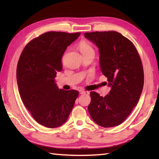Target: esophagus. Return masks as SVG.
I'll return each instance as SVG.
<instances>
[{"label": "esophagus", "mask_w": 159, "mask_h": 159, "mask_svg": "<svg viewBox=\"0 0 159 159\" xmlns=\"http://www.w3.org/2000/svg\"><path fill=\"white\" fill-rule=\"evenodd\" d=\"M80 93L82 94V95H83V94H85V95H88L89 93L88 92H86V91H80Z\"/></svg>", "instance_id": "obj_1"}]
</instances>
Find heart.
<instances>
[{
	"instance_id": "b5f03b06",
	"label": "heart",
	"mask_w": 159,
	"mask_h": 159,
	"mask_svg": "<svg viewBox=\"0 0 159 159\" xmlns=\"http://www.w3.org/2000/svg\"><path fill=\"white\" fill-rule=\"evenodd\" d=\"M79 48L80 52L82 53V55H85V54L88 53L94 54V49L93 48V47L85 41H82L79 43Z\"/></svg>"
}]
</instances>
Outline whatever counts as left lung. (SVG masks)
I'll list each match as a JSON object with an SVG mask.
<instances>
[{
  "instance_id": "left-lung-1",
  "label": "left lung",
  "mask_w": 159,
  "mask_h": 159,
  "mask_svg": "<svg viewBox=\"0 0 159 159\" xmlns=\"http://www.w3.org/2000/svg\"><path fill=\"white\" fill-rule=\"evenodd\" d=\"M98 47L100 66L111 89L104 97L91 92L88 111L99 126L111 128L121 124L139 100L144 83L142 62L130 40L116 31L84 33Z\"/></svg>"
}]
</instances>
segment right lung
Listing matches in <instances>:
<instances>
[{
  "label": "right lung",
  "instance_id": "right-lung-1",
  "mask_svg": "<svg viewBox=\"0 0 159 159\" xmlns=\"http://www.w3.org/2000/svg\"><path fill=\"white\" fill-rule=\"evenodd\" d=\"M80 33L50 31L33 39L22 50L16 77L20 97L39 124L54 128L66 122L79 92L59 89L55 83L62 70L61 58L67 47Z\"/></svg>",
  "mask_w": 159,
  "mask_h": 159
}]
</instances>
